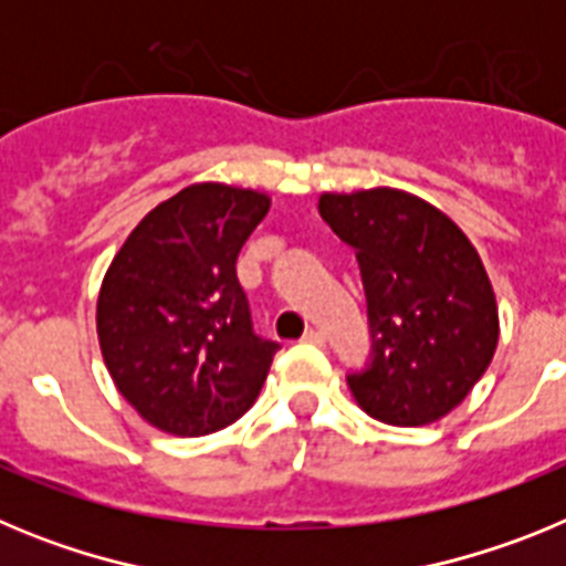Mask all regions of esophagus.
I'll list each match as a JSON object with an SVG mask.
<instances>
[{
  "label": "esophagus",
  "mask_w": 566,
  "mask_h": 566,
  "mask_svg": "<svg viewBox=\"0 0 566 566\" xmlns=\"http://www.w3.org/2000/svg\"><path fill=\"white\" fill-rule=\"evenodd\" d=\"M303 343L323 345V343H326V337H323V332H317V328H308V332L303 334Z\"/></svg>",
  "instance_id": "obj_1"
}]
</instances>
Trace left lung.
<instances>
[{
	"label": "left lung",
	"instance_id": "obj_1",
	"mask_svg": "<svg viewBox=\"0 0 566 566\" xmlns=\"http://www.w3.org/2000/svg\"><path fill=\"white\" fill-rule=\"evenodd\" d=\"M319 214L354 247L371 363L348 374L368 417L417 428L451 413L499 343L496 294L462 229L402 189L319 195Z\"/></svg>",
	"mask_w": 566,
	"mask_h": 566
}]
</instances>
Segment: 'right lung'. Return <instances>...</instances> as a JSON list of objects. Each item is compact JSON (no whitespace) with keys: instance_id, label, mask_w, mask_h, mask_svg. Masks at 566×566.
Masks as SVG:
<instances>
[{"instance_id":"add662e5","label":"right lung","mask_w":566,"mask_h":566,"mask_svg":"<svg viewBox=\"0 0 566 566\" xmlns=\"http://www.w3.org/2000/svg\"><path fill=\"white\" fill-rule=\"evenodd\" d=\"M269 203L254 189L192 184L129 232L104 274V363L122 397L161 431H221L266 382L280 345L254 334L234 263Z\"/></svg>"}]
</instances>
